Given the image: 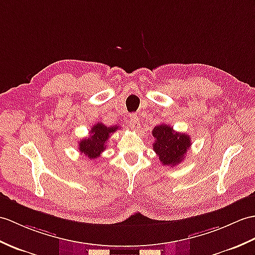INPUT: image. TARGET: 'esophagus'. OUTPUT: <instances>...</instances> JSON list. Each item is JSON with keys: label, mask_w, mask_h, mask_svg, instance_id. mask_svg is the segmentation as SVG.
Wrapping results in <instances>:
<instances>
[{"label": "esophagus", "mask_w": 255, "mask_h": 255, "mask_svg": "<svg viewBox=\"0 0 255 255\" xmlns=\"http://www.w3.org/2000/svg\"><path fill=\"white\" fill-rule=\"evenodd\" d=\"M128 124H129V127L133 130H138L140 128V122L137 115H130Z\"/></svg>", "instance_id": "34e87169"}]
</instances>
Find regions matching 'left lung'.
<instances>
[{
  "instance_id": "obj_1",
  "label": "left lung",
  "mask_w": 255,
  "mask_h": 255,
  "mask_svg": "<svg viewBox=\"0 0 255 255\" xmlns=\"http://www.w3.org/2000/svg\"><path fill=\"white\" fill-rule=\"evenodd\" d=\"M152 134L155 138L153 150L155 151L159 161L166 166L174 167L180 164L191 146L189 134L176 132L173 127L165 124L156 126L152 130Z\"/></svg>"
}]
</instances>
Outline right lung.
<instances>
[{"mask_svg": "<svg viewBox=\"0 0 255 255\" xmlns=\"http://www.w3.org/2000/svg\"><path fill=\"white\" fill-rule=\"evenodd\" d=\"M118 126L106 127L102 123H98L90 130V135L86 139H81L79 142V152L85 154L88 158L97 159L101 153L106 149V141L109 140L111 134H113Z\"/></svg>", "mask_w": 255, "mask_h": 255, "instance_id": "obj_1", "label": "right lung"}]
</instances>
